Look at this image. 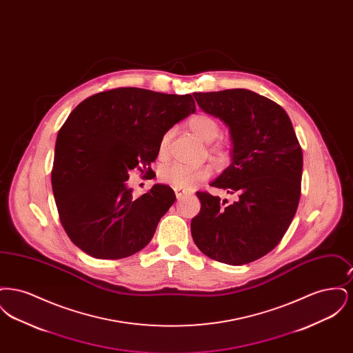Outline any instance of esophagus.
<instances>
[{
    "label": "esophagus",
    "instance_id": "34e87169",
    "mask_svg": "<svg viewBox=\"0 0 353 353\" xmlns=\"http://www.w3.org/2000/svg\"><path fill=\"white\" fill-rule=\"evenodd\" d=\"M174 192H176V197H177V200H180V199H183L184 197V192H181L180 189H174Z\"/></svg>",
    "mask_w": 353,
    "mask_h": 353
}]
</instances>
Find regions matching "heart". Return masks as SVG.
Instances as JSON below:
<instances>
[{"mask_svg":"<svg viewBox=\"0 0 353 353\" xmlns=\"http://www.w3.org/2000/svg\"><path fill=\"white\" fill-rule=\"evenodd\" d=\"M189 128L192 130V132L196 134L199 139H201L202 141L210 143L214 139H217L219 134V123L206 115V114H197L194 117L189 119L188 121ZM169 136L170 134H165L159 144V151L161 154H164L168 150ZM214 151H219V148H213ZM210 176V168L205 167V165H185L180 163H174L167 165L161 169L160 172V177L165 184L172 185L177 189H189L196 184H199L200 181L206 180Z\"/></svg>","mask_w":353,"mask_h":353,"instance_id":"heart-1","label":"heart"}]
</instances>
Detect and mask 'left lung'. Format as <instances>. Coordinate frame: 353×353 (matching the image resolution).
Returning a JSON list of instances; mask_svg holds the SVG:
<instances>
[{
    "label": "left lung",
    "instance_id": "left-lung-1",
    "mask_svg": "<svg viewBox=\"0 0 353 353\" xmlns=\"http://www.w3.org/2000/svg\"><path fill=\"white\" fill-rule=\"evenodd\" d=\"M205 114L229 128L230 165L210 186L235 194L228 203L197 192L200 213L190 230L209 258L239 266L271 252L283 238L301 199L303 153L285 110L250 90L194 92Z\"/></svg>",
    "mask_w": 353,
    "mask_h": 353
}]
</instances>
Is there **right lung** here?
<instances>
[{"label": "right lung", "mask_w": 353, "mask_h": 353, "mask_svg": "<svg viewBox=\"0 0 353 353\" xmlns=\"http://www.w3.org/2000/svg\"><path fill=\"white\" fill-rule=\"evenodd\" d=\"M192 95L121 87L78 104L59 130L51 172L52 193L68 238L99 259H121L144 249L176 200L154 184L132 197L130 170L150 168L164 134L194 114Z\"/></svg>", "instance_id": "1"}]
</instances>
